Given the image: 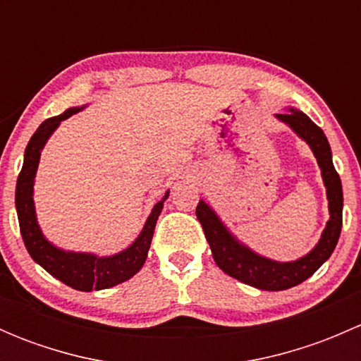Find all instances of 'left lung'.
<instances>
[{"mask_svg": "<svg viewBox=\"0 0 361 361\" xmlns=\"http://www.w3.org/2000/svg\"><path fill=\"white\" fill-rule=\"evenodd\" d=\"M276 116L292 127L293 133H297L311 147L312 154L318 160V166L322 167L323 183L326 187V199H329L330 220L318 245L305 257L295 262L271 260V258L260 257L246 248L243 243H239L206 202L199 201L197 209H195L218 267L225 274L239 279L241 283L258 290H269V292L288 290L311 278L322 267L323 262L329 260L330 255L334 253L342 228V185L334 167L329 140L305 113L290 108L288 113H278Z\"/></svg>", "mask_w": 361, "mask_h": 361, "instance_id": "8db88e82", "label": "left lung"}]
</instances>
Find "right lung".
Wrapping results in <instances>:
<instances>
[{
    "label": "right lung",
    "instance_id": "obj_1",
    "mask_svg": "<svg viewBox=\"0 0 361 361\" xmlns=\"http://www.w3.org/2000/svg\"><path fill=\"white\" fill-rule=\"evenodd\" d=\"M80 110L82 108H69L63 115L47 118L32 134L25 147L23 169L17 178L16 207L25 250L29 251L32 260L42 265L54 278L63 281L64 285L80 290V292H92V290H104L120 285L133 278L143 267L148 250H150L152 238H154L155 224H157V218L164 207V201L169 195V190L166 192L162 201L154 206L136 241L129 248L113 255V257H96L92 253L64 251L47 241L39 231L38 221H36L35 201H32V185H35L39 155H42V148L45 147L47 140L57 129V126Z\"/></svg>",
    "mask_w": 361,
    "mask_h": 361
}]
</instances>
